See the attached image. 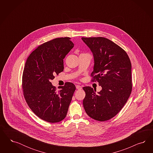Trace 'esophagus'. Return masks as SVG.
I'll return each mask as SVG.
<instances>
[{
	"label": "esophagus",
	"mask_w": 153,
	"mask_h": 153,
	"mask_svg": "<svg viewBox=\"0 0 153 153\" xmlns=\"http://www.w3.org/2000/svg\"><path fill=\"white\" fill-rule=\"evenodd\" d=\"M76 88L77 89H78V90H81L82 89V87L80 85H76Z\"/></svg>",
	"instance_id": "obj_1"
}]
</instances>
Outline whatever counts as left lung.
<instances>
[{
	"label": "left lung",
	"instance_id": "1",
	"mask_svg": "<svg viewBox=\"0 0 153 153\" xmlns=\"http://www.w3.org/2000/svg\"><path fill=\"white\" fill-rule=\"evenodd\" d=\"M93 53L91 76L101 86L100 91L83 87V105L87 114L99 121L111 119L120 111L132 91L131 63L127 54L114 42L102 37H82Z\"/></svg>",
	"mask_w": 153,
	"mask_h": 153
}]
</instances>
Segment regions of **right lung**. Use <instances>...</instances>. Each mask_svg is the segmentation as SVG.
I'll return each mask as SVG.
<instances>
[{"mask_svg":"<svg viewBox=\"0 0 153 153\" xmlns=\"http://www.w3.org/2000/svg\"><path fill=\"white\" fill-rule=\"evenodd\" d=\"M74 46L70 37L56 38L38 46L26 62L23 95L30 108L42 120L56 123L66 117L76 87L66 82L57 91L51 81L63 71V59Z\"/></svg>","mask_w":153,"mask_h":153,"instance_id":"obj_1","label":"right lung"}]
</instances>
